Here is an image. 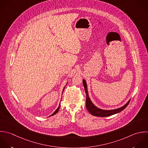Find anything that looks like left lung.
Returning <instances> with one entry per match:
<instances>
[{
    "label": "left lung",
    "instance_id": "left-lung-1",
    "mask_svg": "<svg viewBox=\"0 0 148 148\" xmlns=\"http://www.w3.org/2000/svg\"><path fill=\"white\" fill-rule=\"evenodd\" d=\"M83 82V85L85 88V93L86 95V107L88 110V111L89 112V113L96 116H99V117H106V116H110L112 115L118 114L122 111H123L126 107L128 106L129 104L130 100L128 101V102L125 104L123 106L118 108L117 109H114V110H105L103 109H100L96 107L91 101L89 95H88V86H87V84L86 82V81L84 79L82 80Z\"/></svg>",
    "mask_w": 148,
    "mask_h": 148
}]
</instances>
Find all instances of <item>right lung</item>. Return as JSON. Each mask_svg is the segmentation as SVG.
I'll list each match as a JSON object with an SVG mask.
<instances>
[{"label": "right lung", "instance_id": "1", "mask_svg": "<svg viewBox=\"0 0 148 148\" xmlns=\"http://www.w3.org/2000/svg\"><path fill=\"white\" fill-rule=\"evenodd\" d=\"M64 88H65V86H64V88H63V91H64ZM60 103L59 104V107H58V108H57V109H56V110L54 111V112H53V114L51 115L52 116V115H55V114H56V113L58 112V111H59V108H60Z\"/></svg>", "mask_w": 148, "mask_h": 148}]
</instances>
